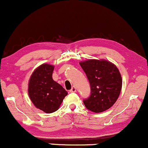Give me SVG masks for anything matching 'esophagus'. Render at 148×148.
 <instances>
[{
	"instance_id": "esophagus-1",
	"label": "esophagus",
	"mask_w": 148,
	"mask_h": 148,
	"mask_svg": "<svg viewBox=\"0 0 148 148\" xmlns=\"http://www.w3.org/2000/svg\"><path fill=\"white\" fill-rule=\"evenodd\" d=\"M76 91V88L74 87V86H73V87L71 88L70 90H69V92H75Z\"/></svg>"
}]
</instances>
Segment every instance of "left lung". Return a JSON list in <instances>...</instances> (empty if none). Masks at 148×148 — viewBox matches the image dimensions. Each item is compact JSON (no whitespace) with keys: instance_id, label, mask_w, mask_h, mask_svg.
Masks as SVG:
<instances>
[{"instance_id":"left-lung-1","label":"left lung","mask_w":148,"mask_h":148,"mask_svg":"<svg viewBox=\"0 0 148 148\" xmlns=\"http://www.w3.org/2000/svg\"><path fill=\"white\" fill-rule=\"evenodd\" d=\"M90 85V95L84 100L90 111L101 113L113 106L121 91L122 77L116 66L104 60L80 62Z\"/></svg>"}]
</instances>
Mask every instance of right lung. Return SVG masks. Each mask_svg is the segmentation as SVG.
Listing matches in <instances>:
<instances>
[{"label": "right lung", "mask_w": 148, "mask_h": 148, "mask_svg": "<svg viewBox=\"0 0 148 148\" xmlns=\"http://www.w3.org/2000/svg\"><path fill=\"white\" fill-rule=\"evenodd\" d=\"M54 67L43 64L34 71L28 85V95L36 108L47 113L58 109L67 92L52 79Z\"/></svg>", "instance_id": "obj_1"}]
</instances>
